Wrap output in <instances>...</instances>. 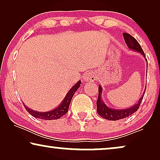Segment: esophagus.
I'll list each match as a JSON object with an SVG mask.
<instances>
[{"label": "esophagus", "instance_id": "34e87169", "mask_svg": "<svg viewBox=\"0 0 160 160\" xmlns=\"http://www.w3.org/2000/svg\"><path fill=\"white\" fill-rule=\"evenodd\" d=\"M95 74L94 72L90 71V72H87V73L85 74L84 79L85 82H92L95 80Z\"/></svg>", "mask_w": 160, "mask_h": 160}]
</instances>
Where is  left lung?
Segmentation results:
<instances>
[{"instance_id": "left-lung-1", "label": "left lung", "mask_w": 160, "mask_h": 160, "mask_svg": "<svg viewBox=\"0 0 160 160\" xmlns=\"http://www.w3.org/2000/svg\"><path fill=\"white\" fill-rule=\"evenodd\" d=\"M123 36L125 41V43H127V46L130 50L132 51L138 52V53L141 54L144 58H145V54L142 49L141 45L139 44V43L138 42V41L135 38H133L132 36H130V34L127 33V32H123ZM146 65L148 66L147 60H146ZM146 88V85L144 89L143 95L141 96V98L138 100L134 106L130 107V108H123V109H116L109 108L108 106H107V105L105 103L103 100L102 99V87L101 85H99V93H98V98L97 100V111L100 117H102L104 119H108V120H112V121H117V120L122 119L124 118L130 117V115H132V113L136 112L138 109L141 102L143 100L144 93H145Z\"/></svg>"}]
</instances>
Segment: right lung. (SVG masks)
I'll return each mask as SVG.
<instances>
[{
  "label": "right lung",
  "instance_id": "add662e5",
  "mask_svg": "<svg viewBox=\"0 0 160 160\" xmlns=\"http://www.w3.org/2000/svg\"><path fill=\"white\" fill-rule=\"evenodd\" d=\"M81 83H82V82L79 80L75 85H73L68 91V92L66 94V95H65L64 99L62 100V101L60 102V104L58 107H56L55 108L52 109V110L41 112V111L32 110V109L28 108L27 106H25L23 103L24 106H25V109L30 115H32L35 118H37V119L44 120H55L60 119L68 111V107L70 106V103H71L72 98H73L76 92L77 91V89L80 87Z\"/></svg>",
  "mask_w": 160,
  "mask_h": 160
}]
</instances>
